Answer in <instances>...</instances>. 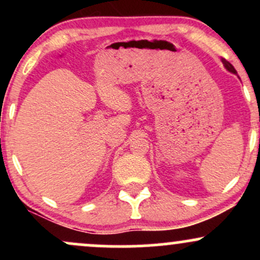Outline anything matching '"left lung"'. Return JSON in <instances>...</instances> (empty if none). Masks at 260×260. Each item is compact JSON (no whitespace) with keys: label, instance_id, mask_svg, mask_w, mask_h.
Listing matches in <instances>:
<instances>
[{"label":"left lung","instance_id":"8db88e82","mask_svg":"<svg viewBox=\"0 0 260 260\" xmlns=\"http://www.w3.org/2000/svg\"><path fill=\"white\" fill-rule=\"evenodd\" d=\"M221 61H222L223 66H225V68H226V70L230 71V72H232V73H237V72H236V70H235V67H234V66H232L231 63H230V62L228 61V59H225V58H221Z\"/></svg>","mask_w":260,"mask_h":260}]
</instances>
